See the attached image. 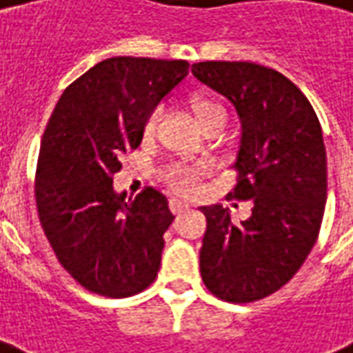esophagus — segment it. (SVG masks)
I'll return each instance as SVG.
<instances>
[{"mask_svg":"<svg viewBox=\"0 0 353 353\" xmlns=\"http://www.w3.org/2000/svg\"><path fill=\"white\" fill-rule=\"evenodd\" d=\"M190 208V203L189 202H183V200H170V210L174 211L176 215H179V213H183L185 210H189Z\"/></svg>","mask_w":353,"mask_h":353,"instance_id":"1","label":"esophagus"}]
</instances>
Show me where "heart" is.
I'll use <instances>...</instances> for the list:
<instances>
[{"instance_id": "heart-1", "label": "heart", "mask_w": 353, "mask_h": 353, "mask_svg": "<svg viewBox=\"0 0 353 353\" xmlns=\"http://www.w3.org/2000/svg\"><path fill=\"white\" fill-rule=\"evenodd\" d=\"M190 116H192V121L196 123V127L200 130L208 129L211 125H223L226 121V112L221 104L210 99V97L203 95H194L190 99ZM157 121H159V116L157 114H151L145 123H143V138L150 140L155 134ZM202 168H177L172 176H170V185L174 187L179 192H189L192 190L196 179L202 176Z\"/></svg>"}]
</instances>
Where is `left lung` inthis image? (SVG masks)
I'll return each instance as SVG.
<instances>
[{
  "label": "left lung",
  "mask_w": 353,
  "mask_h": 353,
  "mask_svg": "<svg viewBox=\"0 0 353 353\" xmlns=\"http://www.w3.org/2000/svg\"><path fill=\"white\" fill-rule=\"evenodd\" d=\"M190 70L236 108L241 140L230 196L252 200L239 224L221 203L200 208L208 219L200 273L219 299L256 301L296 275L318 239L327 200L322 127L309 99L275 69L202 61Z\"/></svg>",
  "instance_id": "left-lung-1"
}]
</instances>
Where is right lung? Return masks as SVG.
Here are the masks:
<instances>
[{
	"label": "right lung",
	"instance_id": "right-lung-1",
	"mask_svg": "<svg viewBox=\"0 0 353 353\" xmlns=\"http://www.w3.org/2000/svg\"><path fill=\"white\" fill-rule=\"evenodd\" d=\"M189 74L183 59L110 57L59 97L41 142L35 198L57 260L85 290L129 297L155 281L174 221L163 192L114 190L157 104Z\"/></svg>",
	"mask_w": 353,
	"mask_h": 353
}]
</instances>
